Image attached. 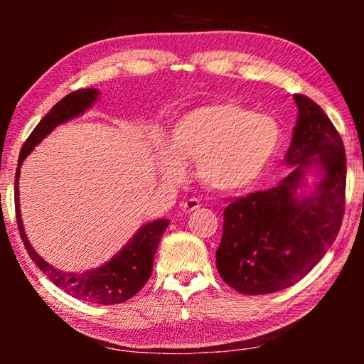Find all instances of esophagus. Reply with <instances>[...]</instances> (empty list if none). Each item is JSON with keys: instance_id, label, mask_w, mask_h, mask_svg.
I'll return each instance as SVG.
<instances>
[{"instance_id": "34e87169", "label": "esophagus", "mask_w": 364, "mask_h": 364, "mask_svg": "<svg viewBox=\"0 0 364 364\" xmlns=\"http://www.w3.org/2000/svg\"><path fill=\"white\" fill-rule=\"evenodd\" d=\"M199 207H200V204H199V200H197V199H188V200H184L183 204H181V208H183L184 213L194 212Z\"/></svg>"}]
</instances>
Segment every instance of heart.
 Listing matches in <instances>:
<instances>
[{"label": "heart", "instance_id": "obj_1", "mask_svg": "<svg viewBox=\"0 0 364 364\" xmlns=\"http://www.w3.org/2000/svg\"><path fill=\"white\" fill-rule=\"evenodd\" d=\"M281 127L273 117L255 114L234 101H218L189 110L173 125L170 141H159L156 165L160 178L178 184L186 164L218 194H242L267 173L281 147Z\"/></svg>", "mask_w": 364, "mask_h": 364}]
</instances>
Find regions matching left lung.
I'll use <instances>...</instances> for the list:
<instances>
[{
  "mask_svg": "<svg viewBox=\"0 0 364 364\" xmlns=\"http://www.w3.org/2000/svg\"><path fill=\"white\" fill-rule=\"evenodd\" d=\"M299 114L278 186L232 200L223 212L218 273L247 295L279 292L316 267L341 230L345 207V149L315 101L294 95ZM317 178L305 193L306 176Z\"/></svg>",
  "mask_w": 364,
  "mask_h": 364,
  "instance_id": "left-lung-1",
  "label": "left lung"
}]
</instances>
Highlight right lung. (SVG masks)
Masks as SVG:
<instances>
[{
    "label": "right lung",
    "mask_w": 364,
    "mask_h": 364,
    "mask_svg": "<svg viewBox=\"0 0 364 364\" xmlns=\"http://www.w3.org/2000/svg\"><path fill=\"white\" fill-rule=\"evenodd\" d=\"M97 96H100V90L96 88L73 91L49 110L35 127V130L30 133L26 144L22 146L19 165L16 170V217L17 228H19L21 237L26 244L30 258L48 276L53 284H56L72 297L86 300L90 304L115 305L136 295L147 279L151 278L154 257H156L159 242L167 230L170 220L160 218L141 226L130 241L101 267L86 269L83 273H73V271L65 273V271H60L53 267L51 263L43 260L38 252L32 247L26 231H23L19 202V176L23 160L35 149V146H38L60 123L75 119V117H80L93 107Z\"/></svg>",
    "instance_id": "right-lung-1"
}]
</instances>
